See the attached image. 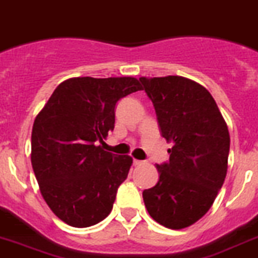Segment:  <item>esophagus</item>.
I'll return each instance as SVG.
<instances>
[{"label":"esophagus","instance_id":"34e87169","mask_svg":"<svg viewBox=\"0 0 258 258\" xmlns=\"http://www.w3.org/2000/svg\"><path fill=\"white\" fill-rule=\"evenodd\" d=\"M134 164H135V165H142V164H144V162H143V160H136V159H135V160H134Z\"/></svg>","mask_w":258,"mask_h":258}]
</instances>
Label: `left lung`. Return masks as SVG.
<instances>
[{
	"label": "left lung",
	"instance_id": "left-lung-1",
	"mask_svg": "<svg viewBox=\"0 0 258 258\" xmlns=\"http://www.w3.org/2000/svg\"><path fill=\"white\" fill-rule=\"evenodd\" d=\"M139 81L154 103L162 136L172 143L169 162L156 164L159 181L143 190L150 216L183 229L212 207L227 176L231 138L209 91L179 75Z\"/></svg>",
	"mask_w": 258,
	"mask_h": 258
}]
</instances>
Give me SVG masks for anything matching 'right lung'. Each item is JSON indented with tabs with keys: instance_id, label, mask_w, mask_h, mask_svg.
I'll use <instances>...</instances> for the list:
<instances>
[{
	"instance_id": "1",
	"label": "right lung",
	"mask_w": 258,
	"mask_h": 258,
	"mask_svg": "<svg viewBox=\"0 0 258 258\" xmlns=\"http://www.w3.org/2000/svg\"><path fill=\"white\" fill-rule=\"evenodd\" d=\"M139 90L133 77L66 79L35 116L33 171L46 204L71 227H91L110 215L133 158L98 143L114 130L116 102Z\"/></svg>"
}]
</instances>
